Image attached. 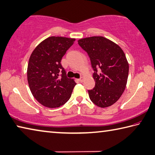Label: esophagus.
Returning <instances> with one entry per match:
<instances>
[{
	"label": "esophagus",
	"instance_id": "esophagus-1",
	"mask_svg": "<svg viewBox=\"0 0 155 155\" xmlns=\"http://www.w3.org/2000/svg\"><path fill=\"white\" fill-rule=\"evenodd\" d=\"M84 80V78L83 77H81L80 79H79L78 80H79V81H80V82H83Z\"/></svg>",
	"mask_w": 155,
	"mask_h": 155
}]
</instances>
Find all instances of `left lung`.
I'll list each match as a JSON object with an SVG mask.
<instances>
[{"label":"left lung","instance_id":"8db88e82","mask_svg":"<svg viewBox=\"0 0 155 155\" xmlns=\"http://www.w3.org/2000/svg\"><path fill=\"white\" fill-rule=\"evenodd\" d=\"M78 45L87 52L94 71L95 86L87 90L90 100L99 107L111 106L124 92L129 74L123 50L103 36L80 39Z\"/></svg>","mask_w":155,"mask_h":155}]
</instances>
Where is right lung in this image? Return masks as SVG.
I'll return each mask as SVG.
<instances>
[{"mask_svg": "<svg viewBox=\"0 0 155 155\" xmlns=\"http://www.w3.org/2000/svg\"><path fill=\"white\" fill-rule=\"evenodd\" d=\"M75 40L51 36L32 52L27 71L28 84L34 97L45 107H59L71 97L76 83L67 77L61 61Z\"/></svg>", "mask_w": 155, "mask_h": 155, "instance_id": "right-lung-1", "label": "right lung"}]
</instances>
